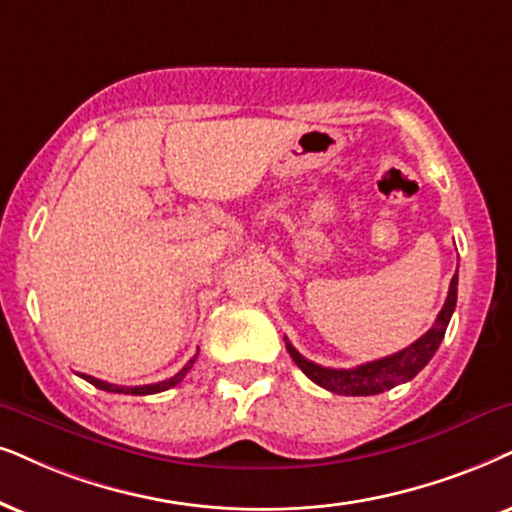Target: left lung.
<instances>
[{"label": "left lung", "instance_id": "obj_1", "mask_svg": "<svg viewBox=\"0 0 512 512\" xmlns=\"http://www.w3.org/2000/svg\"><path fill=\"white\" fill-rule=\"evenodd\" d=\"M456 297H458V274L451 278L449 295L442 312L437 314L435 323L425 335H420L416 342H411L409 347H404L397 354L390 357L368 361L357 368H326L314 364V361L304 359L297 349L286 340L288 354L293 357L297 366L302 368V373L307 375L312 383H316L323 390L333 394H345V397H368V394H380L385 390H392L401 383H409L411 378L423 371L428 366V361L435 357L439 349V342L444 340L446 326H449L451 314L456 309Z\"/></svg>", "mask_w": 512, "mask_h": 512}]
</instances>
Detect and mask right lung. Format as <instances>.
<instances>
[{
  "instance_id": "obj_1",
  "label": "right lung",
  "mask_w": 512,
  "mask_h": 512,
  "mask_svg": "<svg viewBox=\"0 0 512 512\" xmlns=\"http://www.w3.org/2000/svg\"><path fill=\"white\" fill-rule=\"evenodd\" d=\"M196 359H198V352H196V357H193V359L189 361V364H186L184 368H181V371H179L177 375H172V378H167V380H160V383H153V385H137V387L113 385V383H106V380H99V378H94V375H87V373H80V378L87 380V383H92L94 387H99V390H103V392H115V394H137V397H141V394H155V392H165V390H170V387L179 385L181 380H184V375L191 371V366L196 364Z\"/></svg>"
}]
</instances>
